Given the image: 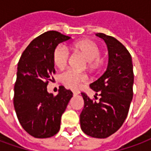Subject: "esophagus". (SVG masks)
<instances>
[{
  "mask_svg": "<svg viewBox=\"0 0 151 151\" xmlns=\"http://www.w3.org/2000/svg\"><path fill=\"white\" fill-rule=\"evenodd\" d=\"M80 93L79 91H73V94L74 95H78Z\"/></svg>",
  "mask_w": 151,
  "mask_h": 151,
  "instance_id": "esophagus-1",
  "label": "esophagus"
}]
</instances>
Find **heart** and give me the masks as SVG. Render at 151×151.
<instances>
[{
    "mask_svg": "<svg viewBox=\"0 0 151 151\" xmlns=\"http://www.w3.org/2000/svg\"><path fill=\"white\" fill-rule=\"evenodd\" d=\"M73 49L76 52L82 54L89 65L91 68H95L99 64L100 50L97 44L91 40H82L73 45ZM69 52L64 44H59L56 47L53 53L54 64L59 69H62L66 65L69 60ZM87 81V77L80 73L76 72L73 69H68L60 75V82L64 85L71 89H78L82 83Z\"/></svg>",
    "mask_w": 151,
    "mask_h": 151,
    "instance_id": "obj_1",
    "label": "heart"
}]
</instances>
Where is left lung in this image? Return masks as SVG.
Here are the masks:
<instances>
[{"instance_id": "obj_1", "label": "left lung", "mask_w": 151, "mask_h": 151, "mask_svg": "<svg viewBox=\"0 0 151 151\" xmlns=\"http://www.w3.org/2000/svg\"><path fill=\"white\" fill-rule=\"evenodd\" d=\"M96 35L104 40L108 50V65L104 73L90 85L99 95L91 99L82 93L84 108L80 114L81 129L96 138H106L122 126L133 99V70L132 57L126 47L112 36ZM95 99L97 97L95 95Z\"/></svg>"}]
</instances>
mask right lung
Listing matches in <instances>:
<instances>
[{
    "mask_svg": "<svg viewBox=\"0 0 151 151\" xmlns=\"http://www.w3.org/2000/svg\"><path fill=\"white\" fill-rule=\"evenodd\" d=\"M69 39L58 31H47L31 41L18 61L14 109L25 131L36 138L58 133L61 116L73 97L72 91L62 86L56 96L47 90L48 82L54 80V51Z\"/></svg>",
    "mask_w": 151,
    "mask_h": 151,
    "instance_id": "1",
    "label": "right lung"
}]
</instances>
